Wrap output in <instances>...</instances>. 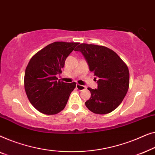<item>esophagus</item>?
Returning a JSON list of instances; mask_svg holds the SVG:
<instances>
[{
  "label": "esophagus",
  "mask_w": 155,
  "mask_h": 155,
  "mask_svg": "<svg viewBox=\"0 0 155 155\" xmlns=\"http://www.w3.org/2000/svg\"><path fill=\"white\" fill-rule=\"evenodd\" d=\"M77 86V88L78 89V90H79V91H84L86 88V86H81V85H79V84H77V86Z\"/></svg>",
  "instance_id": "esophagus-1"
}]
</instances>
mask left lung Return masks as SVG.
Segmentation results:
<instances>
[{"label":"left lung","instance_id":"1","mask_svg":"<svg viewBox=\"0 0 155 155\" xmlns=\"http://www.w3.org/2000/svg\"><path fill=\"white\" fill-rule=\"evenodd\" d=\"M76 51L81 53L90 71L98 78L96 89L88 88L91 95L85 102L86 107L99 114L114 111L123 101L129 86L126 64L115 52L102 45L81 43Z\"/></svg>","mask_w":155,"mask_h":155}]
</instances>
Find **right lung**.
I'll return each mask as SVG.
<instances>
[{
	"instance_id": "right-lung-1",
	"label": "right lung",
	"mask_w": 155,
	"mask_h": 155,
	"mask_svg": "<svg viewBox=\"0 0 155 155\" xmlns=\"http://www.w3.org/2000/svg\"><path fill=\"white\" fill-rule=\"evenodd\" d=\"M78 43L54 42L32 57L25 70V88L31 104L45 114H56L65 107L76 83L67 84L56 75Z\"/></svg>"
}]
</instances>
